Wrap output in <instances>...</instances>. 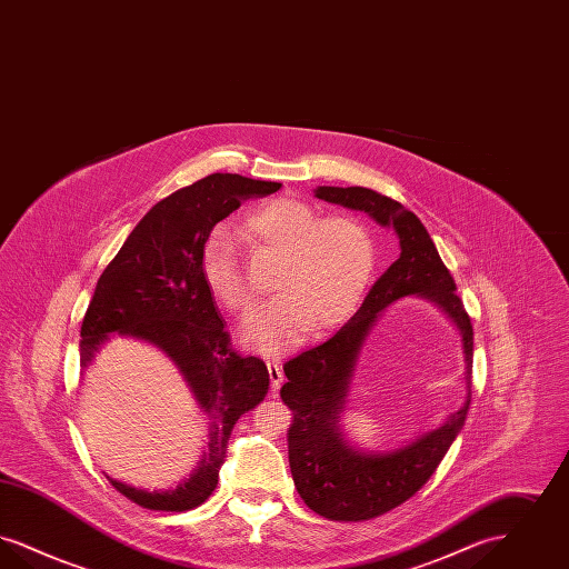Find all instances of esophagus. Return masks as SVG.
Masks as SVG:
<instances>
[{
    "mask_svg": "<svg viewBox=\"0 0 569 569\" xmlns=\"http://www.w3.org/2000/svg\"><path fill=\"white\" fill-rule=\"evenodd\" d=\"M267 367H269L271 390L272 395H274V392H279V388H281V383H283V371H281V365H279V362H274V360H269V362H267Z\"/></svg>",
    "mask_w": 569,
    "mask_h": 569,
    "instance_id": "1",
    "label": "esophagus"
}]
</instances>
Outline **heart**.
<instances>
[{"mask_svg": "<svg viewBox=\"0 0 569 569\" xmlns=\"http://www.w3.org/2000/svg\"><path fill=\"white\" fill-rule=\"evenodd\" d=\"M243 234L279 258V297L244 320L247 348L277 356L295 348L307 330L341 325L365 295L376 264L369 230L353 217H318L300 200H274L244 217ZM200 269L211 295L232 313H244L253 297L244 281L237 241L226 228L207 239Z\"/></svg>", "mask_w": 569, "mask_h": 569, "instance_id": "b5f03b06", "label": "heart"}]
</instances>
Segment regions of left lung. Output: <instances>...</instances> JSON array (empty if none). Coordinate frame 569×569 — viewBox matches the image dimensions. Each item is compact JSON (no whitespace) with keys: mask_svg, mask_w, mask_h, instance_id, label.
<instances>
[{"mask_svg":"<svg viewBox=\"0 0 569 569\" xmlns=\"http://www.w3.org/2000/svg\"><path fill=\"white\" fill-rule=\"evenodd\" d=\"M313 193L395 230L401 249L399 260L379 277L348 325L322 346L283 365L288 381L281 386V399L295 413L288 455L298 495L316 515L330 520H369L406 503L425 487L460 433L471 401L473 328L433 239L401 202L367 188L320 186ZM407 296L433 301L458 328L468 397L431 432L415 436L392 451H365L352 443L342 425L355 365L380 313Z\"/></svg>","mask_w":569,"mask_h":569,"instance_id":"obj_1","label":"left lung"}]
</instances>
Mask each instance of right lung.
Segmentation results:
<instances>
[{"label": "right lung", "mask_w": 569, "mask_h": 569, "mask_svg": "<svg viewBox=\"0 0 569 569\" xmlns=\"http://www.w3.org/2000/svg\"><path fill=\"white\" fill-rule=\"evenodd\" d=\"M281 188L274 181L216 172L163 198L121 244L98 279L81 326L82 371L114 337L162 352L209 418V450L177 487L147 490L109 478L138 506L186 512L209 499L237 420L269 392V369L256 356L232 352L226 322L204 283L200 256L217 221L243 200Z\"/></svg>", "instance_id": "right-lung-1"}]
</instances>
